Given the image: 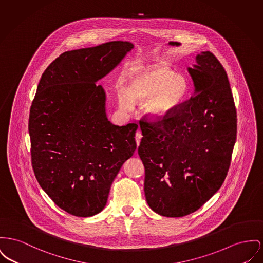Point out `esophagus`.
Wrapping results in <instances>:
<instances>
[{"instance_id":"34e87169","label":"esophagus","mask_w":263,"mask_h":263,"mask_svg":"<svg viewBox=\"0 0 263 263\" xmlns=\"http://www.w3.org/2000/svg\"><path fill=\"white\" fill-rule=\"evenodd\" d=\"M141 138H142V133H141V131H140V130H138V131L136 132V135H135V140H136V144H137V146H139ZM136 153H137V152H136Z\"/></svg>"}]
</instances>
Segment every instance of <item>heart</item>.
<instances>
[{"mask_svg":"<svg viewBox=\"0 0 263 263\" xmlns=\"http://www.w3.org/2000/svg\"><path fill=\"white\" fill-rule=\"evenodd\" d=\"M127 92L120 91V106L131 108L132 101L145 100L144 110L152 116H164L183 105L190 82L185 76L162 65L144 68L127 80Z\"/></svg>","mask_w":263,"mask_h":263,"instance_id":"b5f03b06","label":"heart"}]
</instances>
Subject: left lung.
<instances>
[{
  "label": "left lung",
  "instance_id": "8db88e82",
  "mask_svg": "<svg viewBox=\"0 0 263 263\" xmlns=\"http://www.w3.org/2000/svg\"><path fill=\"white\" fill-rule=\"evenodd\" d=\"M196 61L189 68L196 95L164 117L140 119L146 201L168 217L190 215L216 194L228 175L236 139V109L223 66L211 51H202Z\"/></svg>",
  "mask_w": 263,
  "mask_h": 263
}]
</instances>
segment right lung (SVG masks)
Masks as SVG:
<instances>
[{"mask_svg":"<svg viewBox=\"0 0 263 263\" xmlns=\"http://www.w3.org/2000/svg\"><path fill=\"white\" fill-rule=\"evenodd\" d=\"M133 48L127 42L65 51L43 73L29 118L31 166L42 189L72 216L100 213L124 162L136 150V123L116 126L96 83Z\"/></svg>","mask_w":263,"mask_h":263,"instance_id":"add662e5","label":"right lung"}]
</instances>
